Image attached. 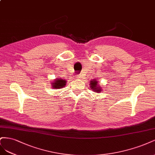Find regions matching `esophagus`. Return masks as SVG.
I'll return each instance as SVG.
<instances>
[{
    "label": "esophagus",
    "mask_w": 155,
    "mask_h": 155,
    "mask_svg": "<svg viewBox=\"0 0 155 155\" xmlns=\"http://www.w3.org/2000/svg\"><path fill=\"white\" fill-rule=\"evenodd\" d=\"M82 78H83V76L82 75V74H78V75H77V77H76V78L78 80H81V79H82Z\"/></svg>",
    "instance_id": "obj_1"
}]
</instances>
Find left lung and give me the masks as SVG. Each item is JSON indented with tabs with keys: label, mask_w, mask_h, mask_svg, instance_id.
Listing matches in <instances>:
<instances>
[{
	"label": "left lung",
	"mask_w": 155,
	"mask_h": 155,
	"mask_svg": "<svg viewBox=\"0 0 155 155\" xmlns=\"http://www.w3.org/2000/svg\"><path fill=\"white\" fill-rule=\"evenodd\" d=\"M90 85H91V87L94 90V92H100L101 90V87H100L98 85V81H95V80H93V81H91L90 82Z\"/></svg>",
	"instance_id": "1"
}]
</instances>
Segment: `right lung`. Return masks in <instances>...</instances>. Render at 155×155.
<instances>
[{"instance_id": "1", "label": "right lung", "mask_w": 155, "mask_h": 155, "mask_svg": "<svg viewBox=\"0 0 155 155\" xmlns=\"http://www.w3.org/2000/svg\"><path fill=\"white\" fill-rule=\"evenodd\" d=\"M55 82H53V87L56 89H61L62 87L66 86V81L62 78H58V80H55Z\"/></svg>"}]
</instances>
